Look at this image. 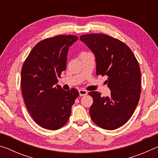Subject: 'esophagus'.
<instances>
[{"instance_id":"1","label":"esophagus","mask_w":158,"mask_h":158,"mask_svg":"<svg viewBox=\"0 0 158 158\" xmlns=\"http://www.w3.org/2000/svg\"><path fill=\"white\" fill-rule=\"evenodd\" d=\"M79 95L80 96H84V95H87V90H84V89H80L79 90Z\"/></svg>"}]
</instances>
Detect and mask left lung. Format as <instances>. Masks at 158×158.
<instances>
[{
    "instance_id": "left-lung-1",
    "label": "left lung",
    "mask_w": 158,
    "mask_h": 158,
    "mask_svg": "<svg viewBox=\"0 0 158 158\" xmlns=\"http://www.w3.org/2000/svg\"><path fill=\"white\" fill-rule=\"evenodd\" d=\"M80 40L95 56L96 74L108 77L109 97L98 91L89 93L93 99L89 113L92 121L105 130L117 129L128 121L138 105L141 93V71L129 47L103 33L85 34Z\"/></svg>"
}]
</instances>
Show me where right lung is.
Returning <instances> with one entry per match:
<instances>
[{
  "label": "right lung",
  "instance_id": "1",
  "mask_svg": "<svg viewBox=\"0 0 158 158\" xmlns=\"http://www.w3.org/2000/svg\"><path fill=\"white\" fill-rule=\"evenodd\" d=\"M78 40L75 35H60L39 42L21 69V86L26 107L37 125L56 130L64 126L71 107L79 95L75 89L64 90L58 78L67 65L69 47Z\"/></svg>",
  "mask_w": 158,
  "mask_h": 158
}]
</instances>
